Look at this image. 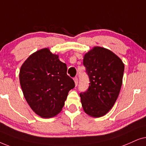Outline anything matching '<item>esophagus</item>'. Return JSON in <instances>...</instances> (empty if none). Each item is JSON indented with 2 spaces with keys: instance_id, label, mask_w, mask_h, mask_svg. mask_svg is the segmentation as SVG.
I'll use <instances>...</instances> for the list:
<instances>
[{
  "instance_id": "esophagus-1",
  "label": "esophagus",
  "mask_w": 146,
  "mask_h": 146,
  "mask_svg": "<svg viewBox=\"0 0 146 146\" xmlns=\"http://www.w3.org/2000/svg\"><path fill=\"white\" fill-rule=\"evenodd\" d=\"M73 80H74V82L75 83V85H77L78 84V78H77V77H75L74 78H73Z\"/></svg>"
}]
</instances>
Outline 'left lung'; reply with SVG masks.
Returning <instances> with one entry per match:
<instances>
[{"label":"left lung","mask_w":146,"mask_h":146,"mask_svg":"<svg viewBox=\"0 0 146 146\" xmlns=\"http://www.w3.org/2000/svg\"><path fill=\"white\" fill-rule=\"evenodd\" d=\"M89 79L88 89L79 96L87 114L100 117L113 106L121 89L124 64L111 50L95 46L83 58Z\"/></svg>","instance_id":"left-lung-1"}]
</instances>
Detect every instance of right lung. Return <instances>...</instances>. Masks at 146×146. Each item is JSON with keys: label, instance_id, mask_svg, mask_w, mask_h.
Returning a JSON list of instances; mask_svg holds the SVG:
<instances>
[{"label": "right lung", "instance_id": "1", "mask_svg": "<svg viewBox=\"0 0 146 146\" xmlns=\"http://www.w3.org/2000/svg\"><path fill=\"white\" fill-rule=\"evenodd\" d=\"M67 70L66 64L47 48L32 54L21 66L19 79L25 98L40 117L57 115L69 91L75 87Z\"/></svg>", "mask_w": 146, "mask_h": 146}]
</instances>
